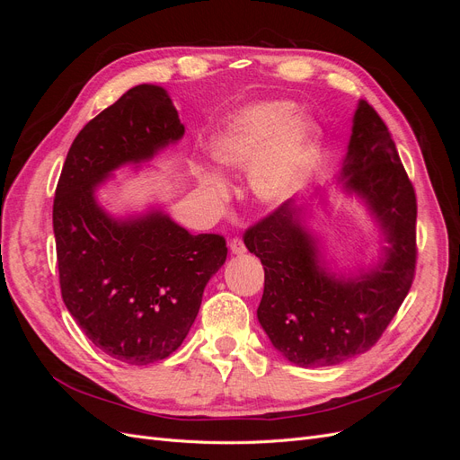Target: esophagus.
<instances>
[{
  "instance_id": "obj_1",
  "label": "esophagus",
  "mask_w": 460,
  "mask_h": 460,
  "mask_svg": "<svg viewBox=\"0 0 460 460\" xmlns=\"http://www.w3.org/2000/svg\"><path fill=\"white\" fill-rule=\"evenodd\" d=\"M230 252H232L234 255H243V253H245V243H243V240H242V238L230 240Z\"/></svg>"
}]
</instances>
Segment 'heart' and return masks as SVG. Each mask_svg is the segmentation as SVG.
I'll return each mask as SVG.
<instances>
[{"label": "heart", "instance_id": "1", "mask_svg": "<svg viewBox=\"0 0 460 460\" xmlns=\"http://www.w3.org/2000/svg\"><path fill=\"white\" fill-rule=\"evenodd\" d=\"M314 128L297 119V109L288 102H267L245 107L232 117L211 146L213 159L226 169L252 171V188L264 203L282 201L294 186L303 164L309 161ZM199 182L215 201L226 198L220 178L201 172Z\"/></svg>", "mask_w": 460, "mask_h": 460}]
</instances>
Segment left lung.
I'll list each match as a JSON object with an SVG mask.
<instances>
[{
	"label": "left lung",
	"instance_id": "left-lung-1",
	"mask_svg": "<svg viewBox=\"0 0 460 460\" xmlns=\"http://www.w3.org/2000/svg\"><path fill=\"white\" fill-rule=\"evenodd\" d=\"M341 176L345 190L363 198L389 247L378 267L358 276L326 272L305 207L288 199L243 242L264 267L257 318L272 345L305 368L332 367L368 351L397 314L414 280L416 193L385 122L367 102L353 117Z\"/></svg>",
	"mask_w": 460,
	"mask_h": 460
}]
</instances>
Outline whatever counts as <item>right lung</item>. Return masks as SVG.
Instances as JSON below:
<instances>
[{
    "instance_id": "right-lung-1",
    "label": "right lung",
    "mask_w": 460,
    "mask_h": 460,
    "mask_svg": "<svg viewBox=\"0 0 460 460\" xmlns=\"http://www.w3.org/2000/svg\"><path fill=\"white\" fill-rule=\"evenodd\" d=\"M182 136L169 93L134 86L78 132L55 190L63 301L88 340L119 363L144 367L172 355L226 261L218 234L193 235L163 211L119 220L95 199L119 166L147 161Z\"/></svg>"
}]
</instances>
